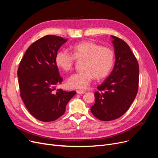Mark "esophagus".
I'll return each instance as SVG.
<instances>
[{
	"label": "esophagus",
	"mask_w": 158,
	"mask_h": 158,
	"mask_svg": "<svg viewBox=\"0 0 158 158\" xmlns=\"http://www.w3.org/2000/svg\"><path fill=\"white\" fill-rule=\"evenodd\" d=\"M76 93L78 94H83L85 93V91L83 90H77L76 91Z\"/></svg>",
	"instance_id": "1"
}]
</instances>
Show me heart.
<instances>
[{
	"label": "heart",
	"mask_w": 158,
	"mask_h": 158,
	"mask_svg": "<svg viewBox=\"0 0 158 158\" xmlns=\"http://www.w3.org/2000/svg\"><path fill=\"white\" fill-rule=\"evenodd\" d=\"M72 51L73 54L66 49L60 50L55 57L57 66L66 72L73 69L76 59L84 60V70L71 75L67 80L70 88H87L94 77L97 79L106 77L113 66L114 52L108 47L85 41L75 44Z\"/></svg>",
	"instance_id": "b5f03b06"
}]
</instances>
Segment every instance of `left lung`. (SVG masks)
Returning a JSON list of instances; mask_svg holds the SVG:
<instances>
[{
  "label": "left lung",
  "instance_id": "obj_1",
  "mask_svg": "<svg viewBox=\"0 0 158 158\" xmlns=\"http://www.w3.org/2000/svg\"><path fill=\"white\" fill-rule=\"evenodd\" d=\"M113 38L115 63L109 77L98 86L91 112L99 120L109 121L121 117L135 100L138 89L139 65L125 41Z\"/></svg>",
  "mask_w": 158,
  "mask_h": 158
}]
</instances>
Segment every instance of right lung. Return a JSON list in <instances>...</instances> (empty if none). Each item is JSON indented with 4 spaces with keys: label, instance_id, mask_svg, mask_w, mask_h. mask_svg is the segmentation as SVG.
I'll use <instances>...</instances> for the list:
<instances>
[{
    "label": "right lung",
    "instance_id": "add662e5",
    "mask_svg": "<svg viewBox=\"0 0 158 158\" xmlns=\"http://www.w3.org/2000/svg\"><path fill=\"white\" fill-rule=\"evenodd\" d=\"M67 40L45 35L29 47L18 70L20 96L31 114L43 122L56 120L66 111L75 91L66 92L55 88L61 84L55 61L57 51Z\"/></svg>",
    "mask_w": 158,
    "mask_h": 158
}]
</instances>
